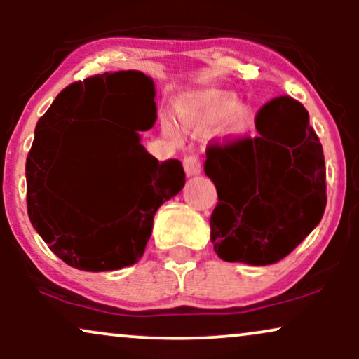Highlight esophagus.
<instances>
[{
    "label": "esophagus",
    "instance_id": "obj_1",
    "mask_svg": "<svg viewBox=\"0 0 359 359\" xmlns=\"http://www.w3.org/2000/svg\"><path fill=\"white\" fill-rule=\"evenodd\" d=\"M201 160L197 155H187L184 158V170L189 177L201 174Z\"/></svg>",
    "mask_w": 359,
    "mask_h": 359
}]
</instances>
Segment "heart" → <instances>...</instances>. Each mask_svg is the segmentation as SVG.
Here are the masks:
<instances>
[{"instance_id": "obj_1", "label": "heart", "mask_w": 359, "mask_h": 359, "mask_svg": "<svg viewBox=\"0 0 359 359\" xmlns=\"http://www.w3.org/2000/svg\"><path fill=\"white\" fill-rule=\"evenodd\" d=\"M222 118H224V123H222L221 135L228 142L243 138L253 125L250 109L245 106H238V97L226 90H205L187 102L180 111V121L187 126L214 125ZM162 131L170 140L180 138L179 128L170 119H163Z\"/></svg>"}]
</instances>
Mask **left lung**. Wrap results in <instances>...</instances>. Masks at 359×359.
<instances>
[{
  "mask_svg": "<svg viewBox=\"0 0 359 359\" xmlns=\"http://www.w3.org/2000/svg\"><path fill=\"white\" fill-rule=\"evenodd\" d=\"M258 137L211 145L204 172L216 185L211 241L224 262L263 266L297 248L327 203L323 145L290 96L266 102Z\"/></svg>",
  "mask_w": 359,
  "mask_h": 359,
  "instance_id": "obj_1",
  "label": "left lung"
}]
</instances>
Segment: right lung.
<instances>
[{
    "instance_id": "obj_1",
    "label": "right lung",
    "mask_w": 359,
    "mask_h": 359,
    "mask_svg": "<svg viewBox=\"0 0 359 359\" xmlns=\"http://www.w3.org/2000/svg\"><path fill=\"white\" fill-rule=\"evenodd\" d=\"M154 97V81L143 72L97 74L67 86L36 123L25 168L28 217L48 248L74 269L109 271L137 263L156 209L182 191V163L158 162L133 128L109 133L93 156H84L81 131L71 128L84 118L125 125L138 104L155 121ZM88 175L100 185L93 194L80 191Z\"/></svg>"
}]
</instances>
